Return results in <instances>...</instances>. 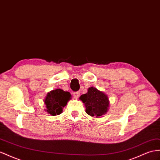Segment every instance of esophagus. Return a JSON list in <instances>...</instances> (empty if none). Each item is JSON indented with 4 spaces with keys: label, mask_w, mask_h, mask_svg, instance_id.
I'll list each match as a JSON object with an SVG mask.
<instances>
[{
    "label": "esophagus",
    "mask_w": 160,
    "mask_h": 160,
    "mask_svg": "<svg viewBox=\"0 0 160 160\" xmlns=\"http://www.w3.org/2000/svg\"><path fill=\"white\" fill-rule=\"evenodd\" d=\"M73 97H74V98H76V99H77V98H78L79 96H80V92H79V91L74 92L73 93Z\"/></svg>",
    "instance_id": "34e87169"
}]
</instances>
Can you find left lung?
Returning <instances> with one entry per match:
<instances>
[{
  "label": "left lung",
  "instance_id": "left-lung-1",
  "mask_svg": "<svg viewBox=\"0 0 160 160\" xmlns=\"http://www.w3.org/2000/svg\"><path fill=\"white\" fill-rule=\"evenodd\" d=\"M80 99L85 105L86 112L91 116L99 118L108 112L109 104L108 96L95 88H89L88 92L81 95Z\"/></svg>",
  "mask_w": 160,
  "mask_h": 160
}]
</instances>
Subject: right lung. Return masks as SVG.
<instances>
[{"label": "right lung", "instance_id": "right-lung-1", "mask_svg": "<svg viewBox=\"0 0 160 160\" xmlns=\"http://www.w3.org/2000/svg\"><path fill=\"white\" fill-rule=\"evenodd\" d=\"M70 99L71 94L69 92L59 88L52 91L47 94L44 99V103L47 106L46 111L52 116L59 115Z\"/></svg>", "mask_w": 160, "mask_h": 160}]
</instances>
